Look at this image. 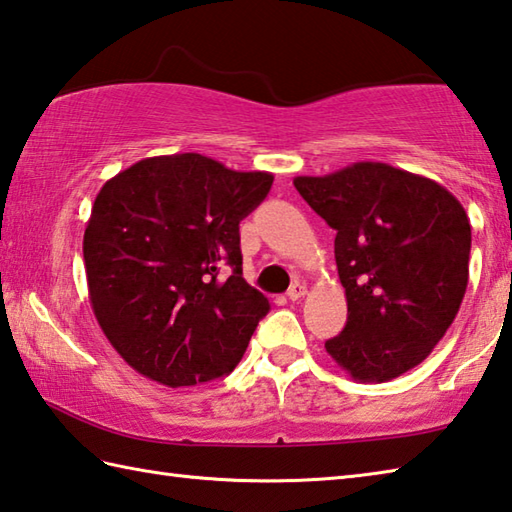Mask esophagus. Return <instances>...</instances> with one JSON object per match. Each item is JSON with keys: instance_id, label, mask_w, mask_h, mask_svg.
Wrapping results in <instances>:
<instances>
[{"instance_id": "esophagus-1", "label": "esophagus", "mask_w": 512, "mask_h": 512, "mask_svg": "<svg viewBox=\"0 0 512 512\" xmlns=\"http://www.w3.org/2000/svg\"><path fill=\"white\" fill-rule=\"evenodd\" d=\"M288 300L291 302H297V300H302V297L306 295V286L304 284H300V282H295L291 288H288Z\"/></svg>"}]
</instances>
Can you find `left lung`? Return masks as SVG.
I'll return each instance as SVG.
<instances>
[{
  "mask_svg": "<svg viewBox=\"0 0 512 512\" xmlns=\"http://www.w3.org/2000/svg\"><path fill=\"white\" fill-rule=\"evenodd\" d=\"M302 199L336 230L347 324L324 342L360 383H385L430 356L468 286L470 219L421 174L362 161L295 176Z\"/></svg>",
  "mask_w": 512,
  "mask_h": 512,
  "instance_id": "obj_1",
  "label": "left lung"
}]
</instances>
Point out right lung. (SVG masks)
Listing matches in <instances>:
<instances>
[{"instance_id": "add662e5", "label": "right lung", "mask_w": 512, "mask_h": 512, "mask_svg": "<svg viewBox=\"0 0 512 512\" xmlns=\"http://www.w3.org/2000/svg\"><path fill=\"white\" fill-rule=\"evenodd\" d=\"M271 185V172L194 152L143 159L102 185L82 241L89 300L138 374L188 387L237 367L271 309L241 277L239 221Z\"/></svg>"}]
</instances>
